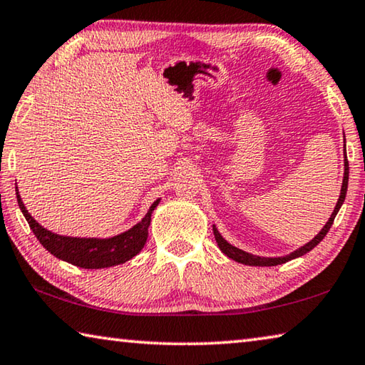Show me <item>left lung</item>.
I'll return each instance as SVG.
<instances>
[{"label":"left lung","mask_w":365,"mask_h":365,"mask_svg":"<svg viewBox=\"0 0 365 365\" xmlns=\"http://www.w3.org/2000/svg\"><path fill=\"white\" fill-rule=\"evenodd\" d=\"M346 153V150H344ZM346 158V154H344ZM348 178H349V168H348V159H344V177H343V185H341V193H339V197H338V202L335 209H333V212L330 215V219L327 224L324 225L322 230H320L316 237H314L311 242L306 243L304 246H301V248H298L293 252H289V255L287 256H282V257H261V256H255L251 255V252H246L243 250L237 248V246H233L227 242L225 238H222V235L219 233L217 227L212 225V230H214V237H215V242H217V246L220 248V251L224 252V255L227 257L233 259V261H237L240 264H245V265H259V267H270V265H279V264H285L288 261H292V259H296L299 256H304L306 252H309L311 250L316 248V246L322 242L324 237L327 235V232L330 230V227L333 224V220H335L336 214L339 211V207H341V205L344 202V197H346V191H348Z\"/></svg>","instance_id":"8db88e82"}]
</instances>
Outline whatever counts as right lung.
<instances>
[{
	"instance_id": "obj_1",
	"label": "right lung",
	"mask_w": 365,
	"mask_h": 365,
	"mask_svg": "<svg viewBox=\"0 0 365 365\" xmlns=\"http://www.w3.org/2000/svg\"><path fill=\"white\" fill-rule=\"evenodd\" d=\"M16 196L24 217L29 222L36 240L43 245V248L48 250L53 256L72 265L82 269H104L119 265L130 261L138 252L143 250L148 240V227L151 224V214L160 200H156L151 205L150 211L141 222L133 225L130 230L110 238H77V237H64L46 230L41 227L24 206L21 200L19 190L16 187Z\"/></svg>"
}]
</instances>
